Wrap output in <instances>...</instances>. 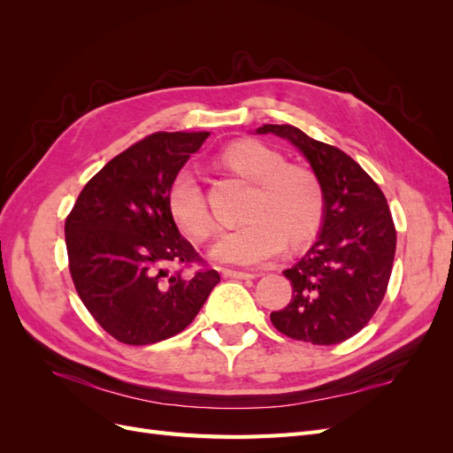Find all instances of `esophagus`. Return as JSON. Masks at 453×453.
<instances>
[{
    "label": "esophagus",
    "instance_id": "obj_1",
    "mask_svg": "<svg viewBox=\"0 0 453 453\" xmlns=\"http://www.w3.org/2000/svg\"><path fill=\"white\" fill-rule=\"evenodd\" d=\"M223 278H230V280H253L257 278V273L251 272H240V270H223Z\"/></svg>",
    "mask_w": 453,
    "mask_h": 453
}]
</instances>
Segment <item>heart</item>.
<instances>
[{
	"instance_id": "b5f03b06",
	"label": "heart",
	"mask_w": 453,
	"mask_h": 453,
	"mask_svg": "<svg viewBox=\"0 0 453 453\" xmlns=\"http://www.w3.org/2000/svg\"><path fill=\"white\" fill-rule=\"evenodd\" d=\"M219 166L253 185L243 205V225L219 236L211 257L219 263L263 265L283 245L298 250L310 243L323 225L325 193L308 166L285 157L258 140H240L217 157ZM166 208L181 234L193 243L211 236L213 219L203 190L188 170L173 175Z\"/></svg>"
}]
</instances>
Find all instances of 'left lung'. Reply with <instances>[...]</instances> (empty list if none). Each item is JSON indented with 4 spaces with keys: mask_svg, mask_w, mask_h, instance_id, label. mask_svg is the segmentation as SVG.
Returning <instances> with one entry per match:
<instances>
[{
    "mask_svg": "<svg viewBox=\"0 0 453 453\" xmlns=\"http://www.w3.org/2000/svg\"><path fill=\"white\" fill-rule=\"evenodd\" d=\"M257 134L289 140L311 164L325 193L318 240L283 272L293 298L272 311L285 336L318 346L340 344L372 319L391 278L396 230L381 188L344 150L291 125H265Z\"/></svg>",
    "mask_w": 453,
    "mask_h": 453,
    "instance_id": "1",
    "label": "left lung"
}]
</instances>
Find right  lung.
Masks as SVG:
<instances>
[{
  "instance_id": "1",
  "label": "right lung",
  "mask_w": 453,
  "mask_h": 453,
  "mask_svg": "<svg viewBox=\"0 0 453 453\" xmlns=\"http://www.w3.org/2000/svg\"><path fill=\"white\" fill-rule=\"evenodd\" d=\"M210 132H157L96 173L65 219L75 289L105 333L147 346L187 328L221 281L210 268L185 276L172 265L203 260L166 208L173 175Z\"/></svg>"
}]
</instances>
